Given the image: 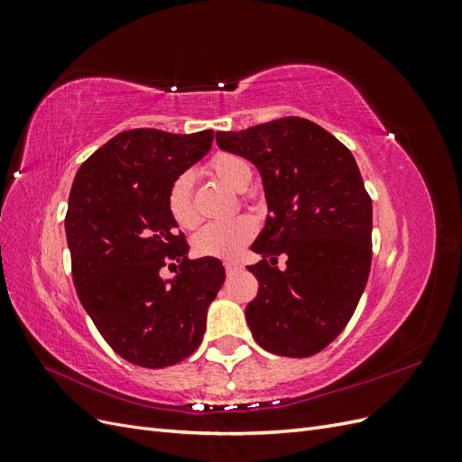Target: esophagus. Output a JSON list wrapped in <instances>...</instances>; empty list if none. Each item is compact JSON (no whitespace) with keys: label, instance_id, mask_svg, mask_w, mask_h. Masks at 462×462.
Masks as SVG:
<instances>
[{"label":"esophagus","instance_id":"esophagus-1","mask_svg":"<svg viewBox=\"0 0 462 462\" xmlns=\"http://www.w3.org/2000/svg\"><path fill=\"white\" fill-rule=\"evenodd\" d=\"M239 270H241V263L231 262V260L226 262V272H227V273H235V272H239Z\"/></svg>","mask_w":462,"mask_h":462}]
</instances>
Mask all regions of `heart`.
I'll return each instance as SVG.
<instances>
[{
    "label": "heart",
    "instance_id": "obj_1",
    "mask_svg": "<svg viewBox=\"0 0 462 462\" xmlns=\"http://www.w3.org/2000/svg\"><path fill=\"white\" fill-rule=\"evenodd\" d=\"M212 171L226 183L236 190H245L253 177L250 163L236 156V153H217L209 163ZM192 173L183 171L179 173L173 183L167 190V209L179 227L192 229L197 226L200 216L197 206L192 200ZM256 235V221L248 216H236L229 219H216L209 221L194 235L192 246L202 256L214 258H236L243 248L253 241Z\"/></svg>",
    "mask_w": 462,
    "mask_h": 462
}]
</instances>
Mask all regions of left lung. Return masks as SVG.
I'll return each mask as SVG.
<instances>
[{"mask_svg": "<svg viewBox=\"0 0 462 462\" xmlns=\"http://www.w3.org/2000/svg\"><path fill=\"white\" fill-rule=\"evenodd\" d=\"M217 146L253 162L270 216L248 265L258 295L246 306L256 343L279 356L306 358L345 329L372 263V200L351 150L319 125L283 117L239 133H216ZM288 256L279 271L276 256Z\"/></svg>", "mask_w": 462, "mask_h": 462, "instance_id": "8db88e82", "label": "left lung"}]
</instances>
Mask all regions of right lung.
<instances>
[{"label":"right lung","instance_id":"1","mask_svg":"<svg viewBox=\"0 0 462 462\" xmlns=\"http://www.w3.org/2000/svg\"><path fill=\"white\" fill-rule=\"evenodd\" d=\"M212 141L214 131H125L73 180L65 233L77 295L131 365L165 368L197 351L208 306L226 282L217 258L189 260L185 235L167 209L173 179L202 160ZM165 257L180 262L173 280L159 275Z\"/></svg>","mask_w":462,"mask_h":462}]
</instances>
